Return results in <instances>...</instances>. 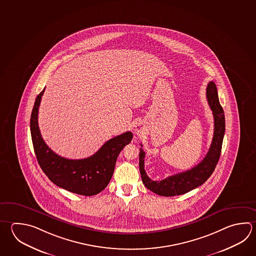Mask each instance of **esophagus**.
Listing matches in <instances>:
<instances>
[{
  "instance_id": "1",
  "label": "esophagus",
  "mask_w": 256,
  "mask_h": 256,
  "mask_svg": "<svg viewBox=\"0 0 256 256\" xmlns=\"http://www.w3.org/2000/svg\"><path fill=\"white\" fill-rule=\"evenodd\" d=\"M135 130V133L136 135H142L144 133V131H145V126H144L142 123H138L135 126V130Z\"/></svg>"
}]
</instances>
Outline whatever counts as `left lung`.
Returning <instances> with one entry per match:
<instances>
[{
  "label": "left lung",
  "instance_id": "1",
  "mask_svg": "<svg viewBox=\"0 0 256 256\" xmlns=\"http://www.w3.org/2000/svg\"><path fill=\"white\" fill-rule=\"evenodd\" d=\"M206 96L208 104L212 111L214 130L212 143L208 154L204 160L194 166L193 168L186 170L182 173L174 174L163 179L161 181H154L150 179L146 173L144 160L145 152L142 148L140 150V171L142 182L146 188L150 191L162 196H174L188 193L196 188L208 180L212 174L216 166L219 158L221 156L222 140L226 130V120L222 108L220 105L217 88L214 82H210L206 88ZM142 146V145H140Z\"/></svg>",
  "mask_w": 256,
  "mask_h": 256
}]
</instances>
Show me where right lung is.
Instances as JSON below:
<instances>
[{
	"label": "right lung",
	"instance_id": "right-lung-1",
	"mask_svg": "<svg viewBox=\"0 0 256 256\" xmlns=\"http://www.w3.org/2000/svg\"><path fill=\"white\" fill-rule=\"evenodd\" d=\"M44 90L36 98L30 123L34 152L40 166L52 183L72 193L86 196L100 193L110 183L116 158L124 146L130 143L133 134L128 131L116 136L87 158H62L46 145L40 131L38 113Z\"/></svg>",
	"mask_w": 256,
	"mask_h": 256
}]
</instances>
